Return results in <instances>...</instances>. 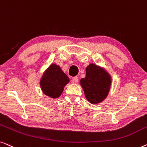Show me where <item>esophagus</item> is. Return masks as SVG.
<instances>
[{"mask_svg": "<svg viewBox=\"0 0 147 147\" xmlns=\"http://www.w3.org/2000/svg\"><path fill=\"white\" fill-rule=\"evenodd\" d=\"M72 82H73V83H77L78 81V76H74V77H73V78H72Z\"/></svg>", "mask_w": 147, "mask_h": 147, "instance_id": "esophagus-1", "label": "esophagus"}]
</instances>
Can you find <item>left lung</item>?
<instances>
[{
    "label": "left lung",
    "mask_w": 147,
    "mask_h": 147,
    "mask_svg": "<svg viewBox=\"0 0 147 147\" xmlns=\"http://www.w3.org/2000/svg\"><path fill=\"white\" fill-rule=\"evenodd\" d=\"M87 100L92 104H97L106 98L111 84V76L102 68L90 64L86 68L85 78L80 79Z\"/></svg>",
    "instance_id": "8db88e82"
}]
</instances>
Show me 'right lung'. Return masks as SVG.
Wrapping results in <instances>:
<instances>
[{
	"label": "right lung",
	"mask_w": 147,
	"mask_h": 147,
	"mask_svg": "<svg viewBox=\"0 0 147 147\" xmlns=\"http://www.w3.org/2000/svg\"><path fill=\"white\" fill-rule=\"evenodd\" d=\"M69 82V77L59 66L53 64L43 74L40 83L44 94L55 98L61 96L64 87Z\"/></svg>",
	"instance_id": "right-lung-1"
}]
</instances>
